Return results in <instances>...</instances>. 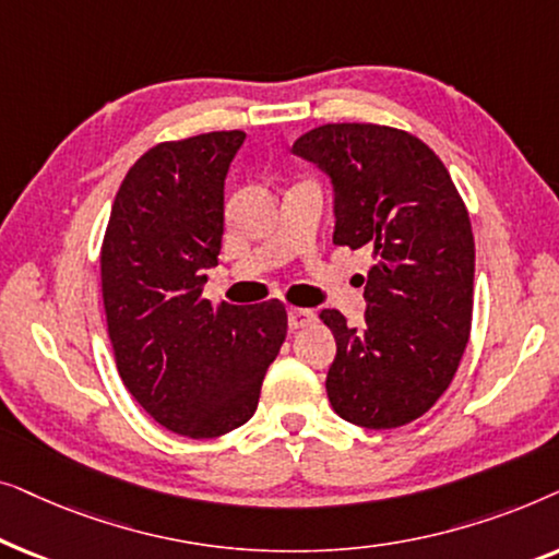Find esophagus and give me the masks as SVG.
I'll return each mask as SVG.
<instances>
[{
	"label": "esophagus",
	"mask_w": 559,
	"mask_h": 559,
	"mask_svg": "<svg viewBox=\"0 0 559 559\" xmlns=\"http://www.w3.org/2000/svg\"><path fill=\"white\" fill-rule=\"evenodd\" d=\"M310 323H316V312L308 308H289V328H293V331L308 328Z\"/></svg>",
	"instance_id": "1"
}]
</instances>
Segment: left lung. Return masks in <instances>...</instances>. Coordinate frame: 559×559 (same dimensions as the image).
<instances>
[{
  "label": "left lung",
  "instance_id": "8db88e82",
  "mask_svg": "<svg viewBox=\"0 0 559 559\" xmlns=\"http://www.w3.org/2000/svg\"><path fill=\"white\" fill-rule=\"evenodd\" d=\"M295 155L318 163L335 190V247L371 251L366 325L338 310L325 389L346 423L394 430L445 394L473 316L476 243L448 167L404 129L341 121L305 132Z\"/></svg>",
  "mask_w": 559,
  "mask_h": 559
}]
</instances>
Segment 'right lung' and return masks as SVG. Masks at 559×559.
Returning a JSON list of instances; mask_svg holds the SVG:
<instances>
[{"label":"right lung","mask_w":559,"mask_h":559,"mask_svg":"<svg viewBox=\"0 0 559 559\" xmlns=\"http://www.w3.org/2000/svg\"><path fill=\"white\" fill-rule=\"evenodd\" d=\"M241 129L159 142L121 180L102 243L106 331L142 409L193 440L254 415L287 335V308L211 302L205 270L224 241V180Z\"/></svg>","instance_id":"right-lung-1"}]
</instances>
